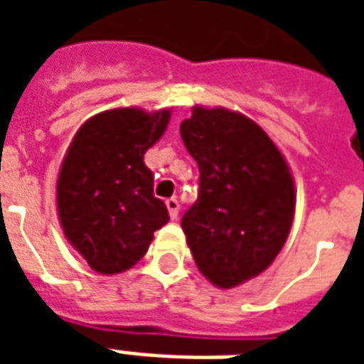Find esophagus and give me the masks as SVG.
<instances>
[{
	"label": "esophagus",
	"instance_id": "34e87169",
	"mask_svg": "<svg viewBox=\"0 0 364 364\" xmlns=\"http://www.w3.org/2000/svg\"><path fill=\"white\" fill-rule=\"evenodd\" d=\"M166 206H167V210H169L171 220H175V218L179 216V200H177V198H167Z\"/></svg>",
	"mask_w": 364,
	"mask_h": 364
}]
</instances>
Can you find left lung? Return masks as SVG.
I'll use <instances>...</instances> for the list:
<instances>
[{"label": "left lung", "mask_w": 364, "mask_h": 364, "mask_svg": "<svg viewBox=\"0 0 364 364\" xmlns=\"http://www.w3.org/2000/svg\"><path fill=\"white\" fill-rule=\"evenodd\" d=\"M198 166L197 203L181 228L200 273L234 289L274 261L294 218V183L279 148L240 112L193 107L181 122Z\"/></svg>", "instance_id": "left-lung-1"}]
</instances>
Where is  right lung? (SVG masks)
Here are the masks:
<instances>
[{"label": "right lung", "instance_id": "obj_1", "mask_svg": "<svg viewBox=\"0 0 364 364\" xmlns=\"http://www.w3.org/2000/svg\"><path fill=\"white\" fill-rule=\"evenodd\" d=\"M169 111L111 109L91 117L66 151L58 177V216L68 242L93 271H127L169 220L154 197L144 154L166 132Z\"/></svg>", "mask_w": 364, "mask_h": 364}]
</instances>
